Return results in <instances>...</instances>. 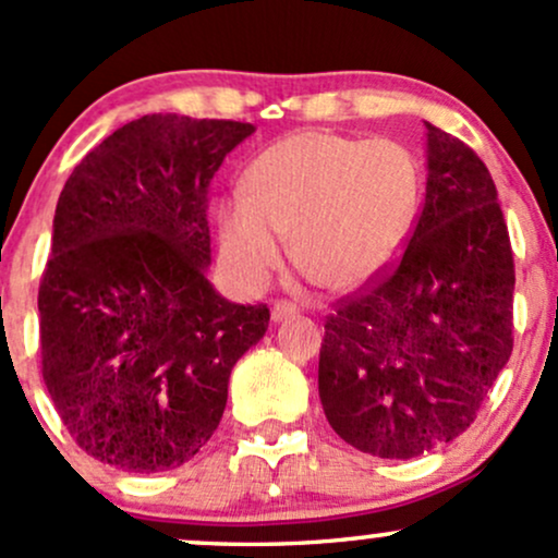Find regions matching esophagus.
Returning a JSON list of instances; mask_svg holds the SVG:
<instances>
[{
  "instance_id": "34e87169",
  "label": "esophagus",
  "mask_w": 558,
  "mask_h": 558,
  "mask_svg": "<svg viewBox=\"0 0 558 558\" xmlns=\"http://www.w3.org/2000/svg\"><path fill=\"white\" fill-rule=\"evenodd\" d=\"M299 315V306L291 304V301H278V304L272 306V319L275 323H283V319H291Z\"/></svg>"
}]
</instances>
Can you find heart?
Wrapping results in <instances>:
<instances>
[{"mask_svg": "<svg viewBox=\"0 0 558 558\" xmlns=\"http://www.w3.org/2000/svg\"><path fill=\"white\" fill-rule=\"evenodd\" d=\"M420 196V162L399 141L293 133L254 159L246 196L220 202L222 265L257 291L283 262L280 239H293V257L319 288L360 291L401 257Z\"/></svg>", "mask_w": 558, "mask_h": 558, "instance_id": "obj_1", "label": "heart"}]
</instances>
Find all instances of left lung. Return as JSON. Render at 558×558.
Masks as SVG:
<instances>
[{"label": "left lung", "mask_w": 558, "mask_h": 558, "mask_svg": "<svg viewBox=\"0 0 558 558\" xmlns=\"http://www.w3.org/2000/svg\"><path fill=\"white\" fill-rule=\"evenodd\" d=\"M427 128V185L396 265L336 301L319 401L345 444L414 459L477 420L514 349V254L488 168Z\"/></svg>", "instance_id": "8db88e82"}]
</instances>
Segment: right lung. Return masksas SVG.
<instances>
[{
    "label": "right lung",
    "instance_id": "obj_1",
    "mask_svg": "<svg viewBox=\"0 0 558 558\" xmlns=\"http://www.w3.org/2000/svg\"><path fill=\"white\" fill-rule=\"evenodd\" d=\"M252 123L146 114L75 165L38 286L41 375L70 438L151 475L213 438L233 364L267 304H233L204 275L209 183Z\"/></svg>",
    "mask_w": 558,
    "mask_h": 558
}]
</instances>
